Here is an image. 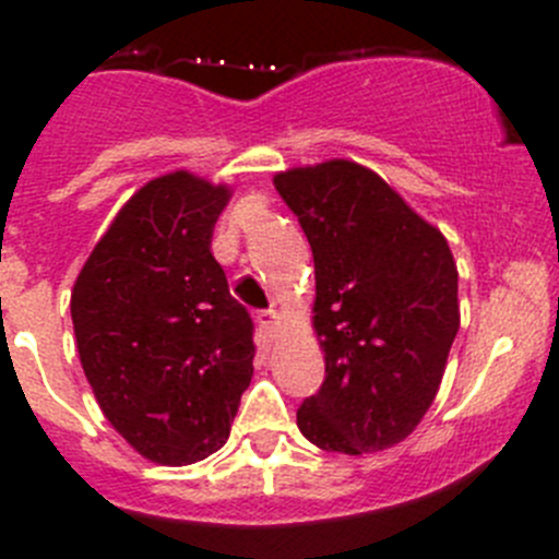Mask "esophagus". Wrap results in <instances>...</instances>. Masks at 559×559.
Returning a JSON list of instances; mask_svg holds the SVG:
<instances>
[{"label":"esophagus","mask_w":559,"mask_h":559,"mask_svg":"<svg viewBox=\"0 0 559 559\" xmlns=\"http://www.w3.org/2000/svg\"><path fill=\"white\" fill-rule=\"evenodd\" d=\"M257 321H259V326H262V332L267 337H275L278 335V330H281V316L275 313V311H259L257 313Z\"/></svg>","instance_id":"obj_1"}]
</instances>
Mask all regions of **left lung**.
<instances>
[{
	"label": "left lung",
	"instance_id": "8db88e82",
	"mask_svg": "<svg viewBox=\"0 0 559 559\" xmlns=\"http://www.w3.org/2000/svg\"><path fill=\"white\" fill-rule=\"evenodd\" d=\"M313 251L324 384L297 427L324 452H384L436 400L460 330L456 264L381 175L348 159L273 178Z\"/></svg>",
	"mask_w": 559,
	"mask_h": 559
}]
</instances>
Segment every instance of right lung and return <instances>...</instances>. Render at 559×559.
<instances>
[{
    "instance_id": "1",
    "label": "right lung",
    "mask_w": 559,
    "mask_h": 559,
    "mask_svg": "<svg viewBox=\"0 0 559 559\" xmlns=\"http://www.w3.org/2000/svg\"><path fill=\"white\" fill-rule=\"evenodd\" d=\"M233 189L178 170L118 211L72 286L83 373L105 419L159 465L227 443L253 376V321L211 238Z\"/></svg>"
}]
</instances>
